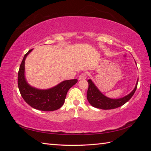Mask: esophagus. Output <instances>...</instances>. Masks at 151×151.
Masks as SVG:
<instances>
[{
  "label": "esophagus",
  "mask_w": 151,
  "mask_h": 151,
  "mask_svg": "<svg viewBox=\"0 0 151 151\" xmlns=\"http://www.w3.org/2000/svg\"><path fill=\"white\" fill-rule=\"evenodd\" d=\"M86 78V73H82L79 76V80H85Z\"/></svg>",
  "instance_id": "obj_1"
}]
</instances>
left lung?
<instances>
[{
    "mask_svg": "<svg viewBox=\"0 0 151 151\" xmlns=\"http://www.w3.org/2000/svg\"><path fill=\"white\" fill-rule=\"evenodd\" d=\"M135 63H136V62H135ZM138 81H139V79L137 81L135 87L129 94L120 99H111L104 95L99 91V89L97 88V86L94 85L93 81L91 79H88V88L87 91V94H86L87 100L89 102V103L93 106L95 107V108L103 110L118 108V107L122 106L127 102L129 101L131 99V97L133 96L137 88Z\"/></svg>",
    "mask_w": 151,
    "mask_h": 151,
    "instance_id": "8db88e82",
    "label": "left lung"
}]
</instances>
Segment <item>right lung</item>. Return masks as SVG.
Here are the masks:
<instances>
[{
    "instance_id": "obj_1",
    "label": "right lung",
    "mask_w": 151,
    "mask_h": 151,
    "mask_svg": "<svg viewBox=\"0 0 151 151\" xmlns=\"http://www.w3.org/2000/svg\"><path fill=\"white\" fill-rule=\"evenodd\" d=\"M32 49L24 56L18 73V86L24 100L30 106L42 111H52L63 105L68 91L77 83V79L61 82L48 89H39L30 86L25 78V60Z\"/></svg>"
}]
</instances>
